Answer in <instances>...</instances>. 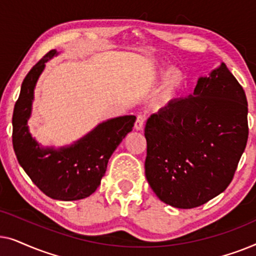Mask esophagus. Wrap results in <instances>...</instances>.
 Masks as SVG:
<instances>
[{
  "mask_svg": "<svg viewBox=\"0 0 256 256\" xmlns=\"http://www.w3.org/2000/svg\"><path fill=\"white\" fill-rule=\"evenodd\" d=\"M143 127H144V116L138 115L135 122V129L136 130H142Z\"/></svg>",
  "mask_w": 256,
  "mask_h": 256,
  "instance_id": "obj_1",
  "label": "esophagus"
}]
</instances>
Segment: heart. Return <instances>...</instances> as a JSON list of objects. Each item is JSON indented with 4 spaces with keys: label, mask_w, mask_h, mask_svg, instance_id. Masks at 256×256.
<instances>
[{
    "label": "heart",
    "mask_w": 256,
    "mask_h": 256,
    "mask_svg": "<svg viewBox=\"0 0 256 256\" xmlns=\"http://www.w3.org/2000/svg\"><path fill=\"white\" fill-rule=\"evenodd\" d=\"M186 87V76L180 68H172L168 73L164 82L160 99L163 102H169L177 98Z\"/></svg>",
    "instance_id": "heart-1"
}]
</instances>
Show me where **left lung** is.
Listing matches in <instances>:
<instances>
[{
  "label": "left lung",
  "instance_id": "1",
  "mask_svg": "<svg viewBox=\"0 0 256 256\" xmlns=\"http://www.w3.org/2000/svg\"><path fill=\"white\" fill-rule=\"evenodd\" d=\"M242 86L222 62L198 79L194 94L148 118L146 180L163 202L200 206L226 190L248 138Z\"/></svg>",
  "mask_w": 256,
  "mask_h": 256
}]
</instances>
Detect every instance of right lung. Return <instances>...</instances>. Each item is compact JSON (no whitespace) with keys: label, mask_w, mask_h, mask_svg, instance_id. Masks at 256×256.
Returning a JSON list of instances; mask_svg holds the SVG:
<instances>
[{"label":"right lung","mask_w":256,"mask_h":256,"mask_svg":"<svg viewBox=\"0 0 256 256\" xmlns=\"http://www.w3.org/2000/svg\"><path fill=\"white\" fill-rule=\"evenodd\" d=\"M57 54V50L48 52L23 80L12 114V146L20 166L43 194L70 202L90 197L99 188L108 160L132 130L136 116L124 115L104 121L71 146L58 149L40 146L30 134L28 120L37 80L45 62Z\"/></svg>","instance_id":"add662e5"}]
</instances>
